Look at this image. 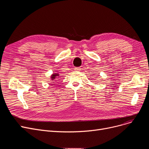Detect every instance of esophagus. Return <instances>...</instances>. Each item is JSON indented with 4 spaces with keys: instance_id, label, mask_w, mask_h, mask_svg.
<instances>
[{
    "instance_id": "obj_1",
    "label": "esophagus",
    "mask_w": 149,
    "mask_h": 149,
    "mask_svg": "<svg viewBox=\"0 0 149 149\" xmlns=\"http://www.w3.org/2000/svg\"><path fill=\"white\" fill-rule=\"evenodd\" d=\"M74 70H76V71H80L81 68H75L74 69Z\"/></svg>"
}]
</instances>
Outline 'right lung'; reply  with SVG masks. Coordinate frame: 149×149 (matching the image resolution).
<instances>
[{
    "label": "right lung",
    "mask_w": 149,
    "mask_h": 149,
    "mask_svg": "<svg viewBox=\"0 0 149 149\" xmlns=\"http://www.w3.org/2000/svg\"><path fill=\"white\" fill-rule=\"evenodd\" d=\"M57 76H58V74H57V73H54V74H53L52 75H51V80H53L54 79H55V78H56Z\"/></svg>",
    "instance_id": "1"
}]
</instances>
